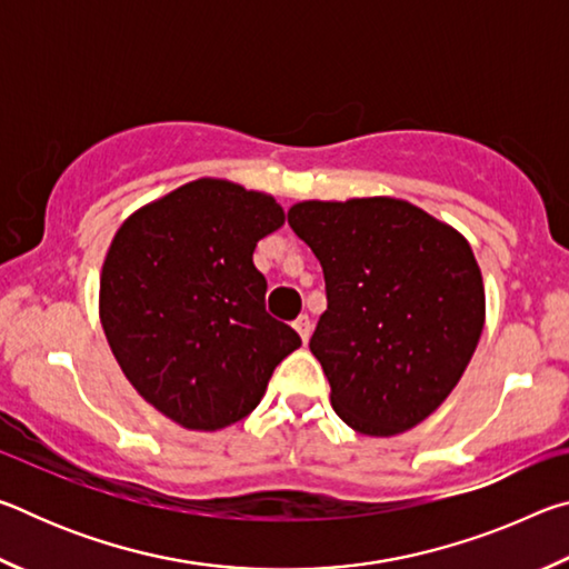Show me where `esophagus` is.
Returning <instances> with one entry per match:
<instances>
[{
  "label": "esophagus",
  "instance_id": "1",
  "mask_svg": "<svg viewBox=\"0 0 569 569\" xmlns=\"http://www.w3.org/2000/svg\"><path fill=\"white\" fill-rule=\"evenodd\" d=\"M293 329L298 331V336H301V341L306 343V341H308V336H311L313 323H311V319H308L306 313H301V316H298V319L293 321Z\"/></svg>",
  "mask_w": 569,
  "mask_h": 569
}]
</instances>
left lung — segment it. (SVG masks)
<instances>
[{"label": "left lung", "mask_w": 569, "mask_h": 569, "mask_svg": "<svg viewBox=\"0 0 569 569\" xmlns=\"http://www.w3.org/2000/svg\"><path fill=\"white\" fill-rule=\"evenodd\" d=\"M288 226L323 268L326 306L308 341L351 429L417 427L465 373L485 326V286L455 228L397 198L308 200Z\"/></svg>", "instance_id": "left-lung-1"}]
</instances>
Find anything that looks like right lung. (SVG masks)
Here are the masks:
<instances>
[{"instance_id": "1", "label": "right lung", "mask_w": 569, "mask_h": 569, "mask_svg": "<svg viewBox=\"0 0 569 569\" xmlns=\"http://www.w3.org/2000/svg\"><path fill=\"white\" fill-rule=\"evenodd\" d=\"M283 223L271 196L196 180L122 223L102 266L100 319L124 377L188 429H223L258 407L301 346L266 311L256 243Z\"/></svg>"}]
</instances>
